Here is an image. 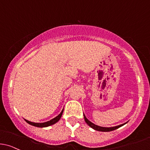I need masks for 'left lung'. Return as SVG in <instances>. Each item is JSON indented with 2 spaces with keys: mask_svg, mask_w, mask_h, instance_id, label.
<instances>
[{
  "mask_svg": "<svg viewBox=\"0 0 150 150\" xmlns=\"http://www.w3.org/2000/svg\"><path fill=\"white\" fill-rule=\"evenodd\" d=\"M84 119H85V121L86 122V124H87L90 127H91L92 129H93L94 130L99 131V132H111V131H113V130H115V129H119V127H122V126H124V124H126L127 123V122H126V123H124V124H120V125L116 126V127H100V126L96 125V124H94L93 123H92L91 121H90L87 119V118H86V116H85V114H84Z\"/></svg>",
  "mask_w": 150,
  "mask_h": 150,
  "instance_id": "8db88e82",
  "label": "left lung"
}]
</instances>
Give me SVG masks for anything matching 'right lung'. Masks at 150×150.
Masks as SVG:
<instances>
[{"instance_id":"obj_1","label":"right lung","mask_w":150,"mask_h":150,"mask_svg":"<svg viewBox=\"0 0 150 150\" xmlns=\"http://www.w3.org/2000/svg\"><path fill=\"white\" fill-rule=\"evenodd\" d=\"M63 111H64V108H63V109L62 110V111H61L60 113H59V114L58 115V116H57L56 117H54V119H51V120H50V121H46V122H43V123H35V122H31V121H29L26 120V119H25V121H26V122L28 123V124H29L30 125H32V126H34V127H41V128H43V127H50V126L53 125V124H56L57 122H58V121H59V119H60L61 117H62V115Z\"/></svg>"}]
</instances>
